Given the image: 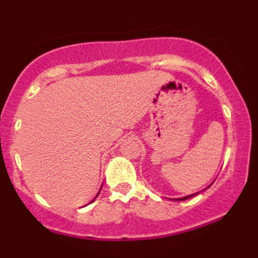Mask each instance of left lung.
I'll list each match as a JSON object with an SVG mask.
<instances>
[{
  "instance_id": "8db88e82",
  "label": "left lung",
  "mask_w": 258,
  "mask_h": 258,
  "mask_svg": "<svg viewBox=\"0 0 258 258\" xmlns=\"http://www.w3.org/2000/svg\"><path fill=\"white\" fill-rule=\"evenodd\" d=\"M207 188H209V186H207ZM198 194V193H197ZM197 194H191V195H189V197H184V198H180V199H177V200H179V201H183V200H186V199H189V198H191V197H195V195Z\"/></svg>"
}]
</instances>
